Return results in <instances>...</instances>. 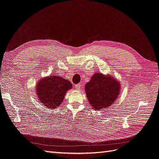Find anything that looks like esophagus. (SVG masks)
<instances>
[{
	"instance_id": "esophagus-1",
	"label": "esophagus",
	"mask_w": 159,
	"mask_h": 159,
	"mask_svg": "<svg viewBox=\"0 0 159 159\" xmlns=\"http://www.w3.org/2000/svg\"><path fill=\"white\" fill-rule=\"evenodd\" d=\"M75 87H76V88H77V89H81V84H76L75 85Z\"/></svg>"
}]
</instances>
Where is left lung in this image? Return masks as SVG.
Segmentation results:
<instances>
[{
    "mask_svg": "<svg viewBox=\"0 0 159 159\" xmlns=\"http://www.w3.org/2000/svg\"><path fill=\"white\" fill-rule=\"evenodd\" d=\"M120 84L111 75L96 73L85 86L87 98L95 110L114 104L120 93Z\"/></svg>",
    "mask_w": 159,
    "mask_h": 159,
    "instance_id": "obj_1",
    "label": "left lung"
}]
</instances>
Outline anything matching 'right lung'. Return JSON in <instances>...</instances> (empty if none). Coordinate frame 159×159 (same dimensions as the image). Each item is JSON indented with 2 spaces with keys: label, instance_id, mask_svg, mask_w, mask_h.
<instances>
[{
  "label": "right lung",
  "instance_id": "add662e5",
  "mask_svg": "<svg viewBox=\"0 0 159 159\" xmlns=\"http://www.w3.org/2000/svg\"><path fill=\"white\" fill-rule=\"evenodd\" d=\"M72 88L71 82L57 75L40 79L36 87L38 98L48 108H57L63 101L66 92Z\"/></svg>",
  "mask_w": 159,
  "mask_h": 159
}]
</instances>
